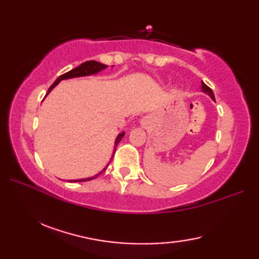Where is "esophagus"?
<instances>
[{
	"instance_id": "1",
	"label": "esophagus",
	"mask_w": 259,
	"mask_h": 259,
	"mask_svg": "<svg viewBox=\"0 0 259 259\" xmlns=\"http://www.w3.org/2000/svg\"><path fill=\"white\" fill-rule=\"evenodd\" d=\"M146 121H147V120H146V118H145L144 120H142V124H144V125H146Z\"/></svg>"
}]
</instances>
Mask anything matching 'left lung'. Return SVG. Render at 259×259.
<instances>
[{"instance_id":"obj_1","label":"left lung","mask_w":259,"mask_h":259,"mask_svg":"<svg viewBox=\"0 0 259 259\" xmlns=\"http://www.w3.org/2000/svg\"><path fill=\"white\" fill-rule=\"evenodd\" d=\"M201 88H202V91L203 92H206V93H208V95L209 96H210L211 97V99H212V100H214V96H213V92H212V90L210 89V88H209L207 84H205V83H203V82H201Z\"/></svg>"}]
</instances>
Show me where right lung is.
<instances>
[{
    "mask_svg": "<svg viewBox=\"0 0 259 259\" xmlns=\"http://www.w3.org/2000/svg\"><path fill=\"white\" fill-rule=\"evenodd\" d=\"M107 68V65L106 64H102V63H99V62H97V61H87V62H83L82 64H80L79 67H76V68H74V69H72L71 71H69V72H67V73H64V74H62V75H60L59 78L54 81V83L49 88V91H48V93L50 92L54 87H56L60 81L61 80H64V79H70V78H76V76H83V75H90V74H95V73H98L99 71H101V70H103V69H106ZM47 93V95H48ZM123 136H124V133H122V134H120L118 137H117V139H115V144H114V151H115V147H117V145L119 144V142L121 141V139L123 138ZM104 170H106V168H104L102 171L100 172V174H102ZM99 174V175H100ZM99 175H97V176H95V177H90V178H87V179H80V180H74V183H78V181H88V180H92V179H95V178H97ZM71 181H73V180H71Z\"/></svg>",
    "mask_w": 259,
    "mask_h": 259,
    "instance_id": "obj_1",
    "label": "right lung"
}]
</instances>
